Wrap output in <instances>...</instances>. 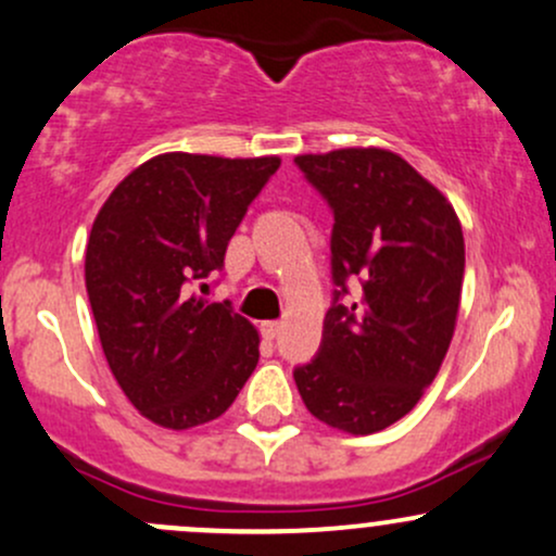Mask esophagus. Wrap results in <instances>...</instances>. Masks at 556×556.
<instances>
[{
	"label": "esophagus",
	"mask_w": 556,
	"mask_h": 556,
	"mask_svg": "<svg viewBox=\"0 0 556 556\" xmlns=\"http://www.w3.org/2000/svg\"><path fill=\"white\" fill-rule=\"evenodd\" d=\"M279 329H282V321H264V325H261V332H264L266 340L277 338Z\"/></svg>",
	"instance_id": "34e87169"
}]
</instances>
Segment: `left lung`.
<instances>
[{"label":"left lung","mask_w":556,"mask_h":556,"mask_svg":"<svg viewBox=\"0 0 556 556\" xmlns=\"http://www.w3.org/2000/svg\"><path fill=\"white\" fill-rule=\"evenodd\" d=\"M295 166L332 211L334 290L319 351L292 377L316 419L369 435L406 417L441 369L465 279L462 224L395 152L348 148Z\"/></svg>","instance_id":"1"}]
</instances>
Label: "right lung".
Instances as JSON below:
<instances>
[{
  "instance_id": "1",
  "label": "right lung",
  "mask_w": 556,
  "mask_h": 556,
  "mask_svg": "<svg viewBox=\"0 0 556 556\" xmlns=\"http://www.w3.org/2000/svg\"><path fill=\"white\" fill-rule=\"evenodd\" d=\"M279 157L166 152L131 170L97 213L87 292L110 371L170 430L222 417L258 364V332L200 295Z\"/></svg>"
}]
</instances>
